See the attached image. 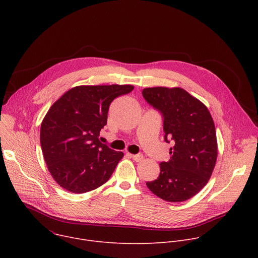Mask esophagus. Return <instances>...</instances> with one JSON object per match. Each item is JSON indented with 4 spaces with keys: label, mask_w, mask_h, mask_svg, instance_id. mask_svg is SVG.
I'll list each match as a JSON object with an SVG mask.
<instances>
[{
    "label": "esophagus",
    "mask_w": 258,
    "mask_h": 258,
    "mask_svg": "<svg viewBox=\"0 0 258 258\" xmlns=\"http://www.w3.org/2000/svg\"><path fill=\"white\" fill-rule=\"evenodd\" d=\"M130 156H131L135 161H137V162L143 160V158H144L142 154H130Z\"/></svg>",
    "instance_id": "1"
}]
</instances>
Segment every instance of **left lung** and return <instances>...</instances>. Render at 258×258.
I'll list each match as a JSON object with an SVG mask.
<instances>
[{"label":"left lung","instance_id":"8db88e82","mask_svg":"<svg viewBox=\"0 0 258 258\" xmlns=\"http://www.w3.org/2000/svg\"><path fill=\"white\" fill-rule=\"evenodd\" d=\"M142 94L162 113L165 142L174 143L170 160L161 162L159 176L146 185L165 201H186L205 187L215 166L217 141L211 114L181 88H146Z\"/></svg>","mask_w":258,"mask_h":258}]
</instances>
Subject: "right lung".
<instances>
[{
  "label": "right lung",
  "instance_id": "1",
  "mask_svg": "<svg viewBox=\"0 0 258 258\" xmlns=\"http://www.w3.org/2000/svg\"><path fill=\"white\" fill-rule=\"evenodd\" d=\"M132 85L78 86L49 109L41 125V147L47 167L59 186L82 194L105 183L123 157L99 141L109 106Z\"/></svg>",
  "mask_w": 258,
  "mask_h": 258
}]
</instances>
